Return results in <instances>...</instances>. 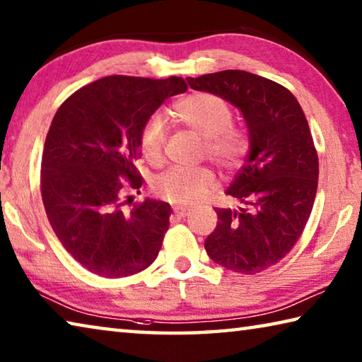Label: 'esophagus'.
<instances>
[{"label":"esophagus","instance_id":"esophagus-1","mask_svg":"<svg viewBox=\"0 0 362 362\" xmlns=\"http://www.w3.org/2000/svg\"><path fill=\"white\" fill-rule=\"evenodd\" d=\"M173 209L177 216H180V217H185L189 214V207H185V206H174Z\"/></svg>","mask_w":362,"mask_h":362}]
</instances>
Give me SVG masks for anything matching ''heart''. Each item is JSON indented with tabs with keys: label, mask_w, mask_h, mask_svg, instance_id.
<instances>
[{
	"label": "heart",
	"mask_w": 362,
	"mask_h": 362,
	"mask_svg": "<svg viewBox=\"0 0 362 362\" xmlns=\"http://www.w3.org/2000/svg\"><path fill=\"white\" fill-rule=\"evenodd\" d=\"M170 116L175 122L204 139V151L223 169H235L249 148V137L243 127L233 126L228 103L217 95L196 93L174 105ZM168 124L163 116H153L140 132L139 148L146 163L158 166L164 159ZM216 187V174L209 168H175L158 177L155 189L174 204H192L203 199Z\"/></svg>",
	"instance_id": "heart-1"
}]
</instances>
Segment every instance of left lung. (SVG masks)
Segmentation results:
<instances>
[{"label":"left lung","mask_w":362,"mask_h":362,"mask_svg":"<svg viewBox=\"0 0 362 362\" xmlns=\"http://www.w3.org/2000/svg\"><path fill=\"white\" fill-rule=\"evenodd\" d=\"M187 81L240 110L249 136L247 163L225 192L243 207H216L206 252L231 272L260 273L291 252L313 209L320 163L308 121L291 90L254 73L225 70Z\"/></svg>","instance_id":"obj_1"}]
</instances>
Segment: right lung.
Here are the masks:
<instances>
[{"label":"right lung","mask_w":362,"mask_h":362,"mask_svg":"<svg viewBox=\"0 0 362 362\" xmlns=\"http://www.w3.org/2000/svg\"><path fill=\"white\" fill-rule=\"evenodd\" d=\"M185 90L177 76H105L54 116L41 161L42 204L66 252L90 273L124 278L156 260L170 206L150 198L126 206L122 179L142 187L134 164L140 132L163 102Z\"/></svg>","instance_id":"obj_1"}]
</instances>
